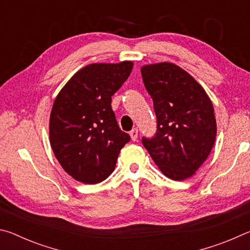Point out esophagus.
<instances>
[{"instance_id":"esophagus-1","label":"esophagus","mask_w":250,"mask_h":250,"mask_svg":"<svg viewBox=\"0 0 250 250\" xmlns=\"http://www.w3.org/2000/svg\"><path fill=\"white\" fill-rule=\"evenodd\" d=\"M138 129L137 128H134V129H132L130 131V137H131V140L132 141H137V139H138Z\"/></svg>"}]
</instances>
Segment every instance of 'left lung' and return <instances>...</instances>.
I'll use <instances>...</instances> for the list:
<instances>
[{
    "label": "left lung",
    "mask_w": 250,
    "mask_h": 250,
    "mask_svg": "<svg viewBox=\"0 0 250 250\" xmlns=\"http://www.w3.org/2000/svg\"><path fill=\"white\" fill-rule=\"evenodd\" d=\"M141 75L158 122L154 137L142 138L143 146L168 179H188L216 139L213 104L201 84L172 62L146 65Z\"/></svg>",
    "instance_id": "left-lung-1"
}]
</instances>
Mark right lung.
I'll list each match as a JSON object with an SVG mask.
<instances>
[{
  "mask_svg": "<svg viewBox=\"0 0 250 250\" xmlns=\"http://www.w3.org/2000/svg\"><path fill=\"white\" fill-rule=\"evenodd\" d=\"M132 62L90 64L59 91L49 118V141L66 173L84 184L104 181L130 135L121 131L111 97L132 70Z\"/></svg>",
  "mask_w": 250,
  "mask_h": 250,
  "instance_id": "1",
  "label": "right lung"
}]
</instances>
